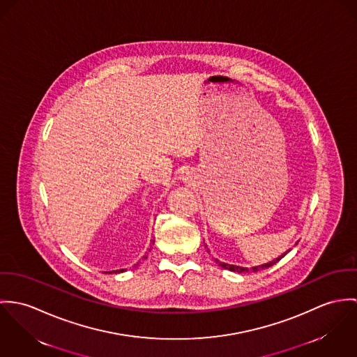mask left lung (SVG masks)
Masks as SVG:
<instances>
[{
	"label": "left lung",
	"instance_id": "left-lung-1",
	"mask_svg": "<svg viewBox=\"0 0 357 357\" xmlns=\"http://www.w3.org/2000/svg\"><path fill=\"white\" fill-rule=\"evenodd\" d=\"M290 252V249L287 250V252H284L283 255H280L279 257L277 259H274L273 261H270V263H266V264H261V266H257V267H252V271L253 273H256V271H260V270H264V268H268V267H271V266H274V264H277L278 261L282 259V257H284L287 253ZM215 261L222 267V268H226V270H230V271H237V273H248L249 270L246 268V267H239V266H233V264H227V263H223V261H219L218 259H215Z\"/></svg>",
	"mask_w": 357,
	"mask_h": 357
}]
</instances>
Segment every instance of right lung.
Listing matches in <instances>:
<instances>
[{"mask_svg":"<svg viewBox=\"0 0 357 357\" xmlns=\"http://www.w3.org/2000/svg\"><path fill=\"white\" fill-rule=\"evenodd\" d=\"M153 243H155V241H152V245H153ZM146 257H148V256H145L144 259H146ZM123 271H124V270L121 268V270H116V271H109V274H112V273H115V274H119V273H123ZM105 274H108V271H107Z\"/></svg>","mask_w":357,"mask_h":357,"instance_id":"obj_1","label":"right lung"}]
</instances>
